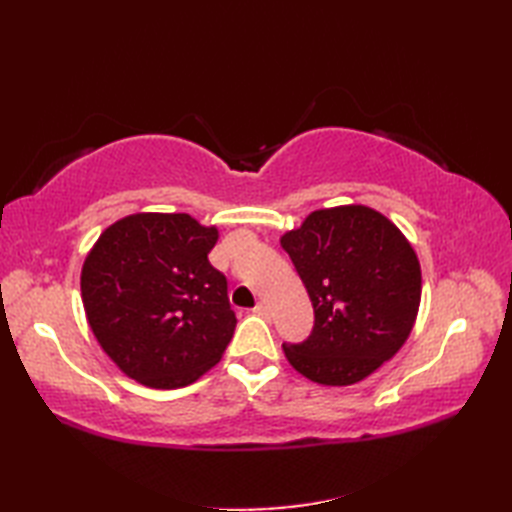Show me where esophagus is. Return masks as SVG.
<instances>
[{
    "label": "esophagus",
    "mask_w": 512,
    "mask_h": 512,
    "mask_svg": "<svg viewBox=\"0 0 512 512\" xmlns=\"http://www.w3.org/2000/svg\"><path fill=\"white\" fill-rule=\"evenodd\" d=\"M253 312L257 314V317H264V319H268V314H270V310H268V306H266L264 301H259L257 306L253 308Z\"/></svg>",
    "instance_id": "1"
}]
</instances>
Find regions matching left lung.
Instances as JSON below:
<instances>
[{
    "label": "left lung",
    "mask_w": 512,
    "mask_h": 512,
    "mask_svg": "<svg viewBox=\"0 0 512 512\" xmlns=\"http://www.w3.org/2000/svg\"><path fill=\"white\" fill-rule=\"evenodd\" d=\"M314 308L308 341L284 343L312 383H361L394 358L418 317L422 275L400 228L365 204L312 211L281 235Z\"/></svg>",
    "instance_id": "left-lung-1"
}]
</instances>
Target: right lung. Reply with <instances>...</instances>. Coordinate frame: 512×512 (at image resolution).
I'll use <instances>...</instances> for the list:
<instances>
[{"label": "right lung", "instance_id": "1", "mask_svg": "<svg viewBox=\"0 0 512 512\" xmlns=\"http://www.w3.org/2000/svg\"><path fill=\"white\" fill-rule=\"evenodd\" d=\"M217 226L189 213H134L107 226L81 268V299L103 352L136 383L178 389L220 363L235 312L209 262Z\"/></svg>", "mask_w": 512, "mask_h": 512}]
</instances>
